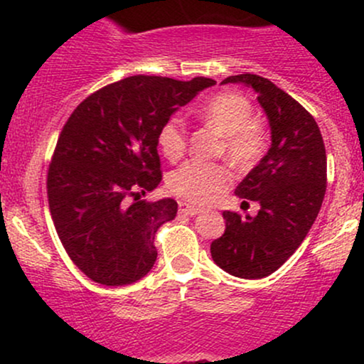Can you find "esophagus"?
<instances>
[{
    "label": "esophagus",
    "mask_w": 364,
    "mask_h": 364,
    "mask_svg": "<svg viewBox=\"0 0 364 364\" xmlns=\"http://www.w3.org/2000/svg\"><path fill=\"white\" fill-rule=\"evenodd\" d=\"M179 212H181V214H186V215H196L200 212V208L195 205H190V203L181 202L179 203Z\"/></svg>",
    "instance_id": "esophagus-1"
}]
</instances>
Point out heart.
<instances>
[{
    "instance_id": "1",
    "label": "heart",
    "mask_w": 364,
    "mask_h": 364,
    "mask_svg": "<svg viewBox=\"0 0 364 364\" xmlns=\"http://www.w3.org/2000/svg\"><path fill=\"white\" fill-rule=\"evenodd\" d=\"M219 135H223V152L232 166L253 168L267 147V133L253 119V104L236 92H223L208 99L196 111ZM159 147L169 161H178L186 150V127L179 116L171 118L159 129ZM231 174L223 164L188 161L168 176V190L173 195L193 203H207L228 188Z\"/></svg>"
}]
</instances>
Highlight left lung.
Here are the masks:
<instances>
[{
    "mask_svg": "<svg viewBox=\"0 0 364 364\" xmlns=\"http://www.w3.org/2000/svg\"><path fill=\"white\" fill-rule=\"evenodd\" d=\"M223 83H243L270 124L272 145L236 188L240 198L260 203L258 214L224 210L225 231L212 241V258L241 279L274 274L303 243L327 190V156L318 124L298 101L269 78L243 73Z\"/></svg>",
    "mask_w": 364,
    "mask_h": 364,
    "instance_id": "left-lung-1",
    "label": "left lung"
}]
</instances>
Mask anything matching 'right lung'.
I'll use <instances>...</instances> for the list:
<instances>
[{"label":"right lung","mask_w":364,"mask_h":364,"mask_svg":"<svg viewBox=\"0 0 364 364\" xmlns=\"http://www.w3.org/2000/svg\"><path fill=\"white\" fill-rule=\"evenodd\" d=\"M215 85L135 75L102 87L63 127L48 171L49 210L72 262L104 286H127L150 272L157 229L176 217L173 198L145 202L162 179L159 129Z\"/></svg>","instance_id":"obj_1"}]
</instances>
